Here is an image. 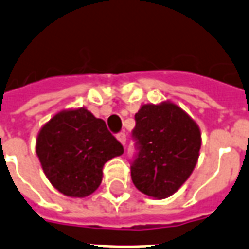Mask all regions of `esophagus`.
Listing matches in <instances>:
<instances>
[{
    "instance_id": "34e87169",
    "label": "esophagus",
    "mask_w": 249,
    "mask_h": 249,
    "mask_svg": "<svg viewBox=\"0 0 249 249\" xmlns=\"http://www.w3.org/2000/svg\"><path fill=\"white\" fill-rule=\"evenodd\" d=\"M116 138L120 141L121 145H124L126 143V136H125V133L124 132H120V133H117L116 134Z\"/></svg>"
}]
</instances>
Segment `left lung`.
Wrapping results in <instances>:
<instances>
[{
  "label": "left lung",
  "mask_w": 249,
  "mask_h": 249,
  "mask_svg": "<svg viewBox=\"0 0 249 249\" xmlns=\"http://www.w3.org/2000/svg\"><path fill=\"white\" fill-rule=\"evenodd\" d=\"M134 119L133 184L147 196L166 198L185 183L196 166L201 147L198 125L170 102L145 104Z\"/></svg>",
  "instance_id": "obj_1"
}]
</instances>
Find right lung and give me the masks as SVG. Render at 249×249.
<instances>
[{"label": "right lung", "instance_id": "1", "mask_svg": "<svg viewBox=\"0 0 249 249\" xmlns=\"http://www.w3.org/2000/svg\"><path fill=\"white\" fill-rule=\"evenodd\" d=\"M124 147L102 119L86 108L61 111L40 129L36 154L43 171L58 192L86 197L102 183L104 163Z\"/></svg>", "mask_w": 249, "mask_h": 249}]
</instances>
